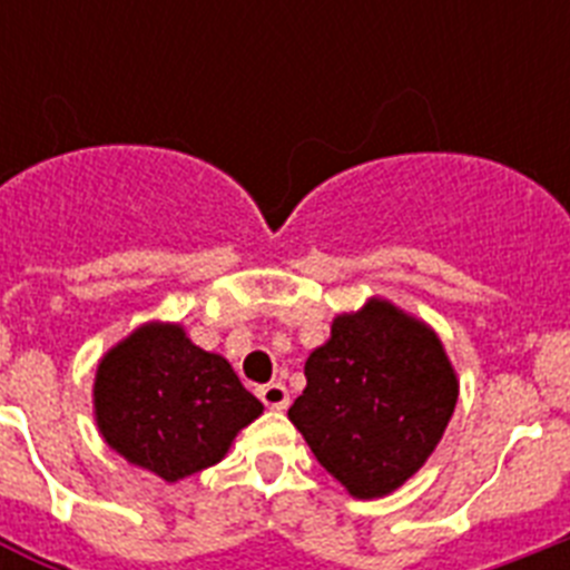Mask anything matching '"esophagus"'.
<instances>
[{
    "label": "esophagus",
    "mask_w": 570,
    "mask_h": 570,
    "mask_svg": "<svg viewBox=\"0 0 570 570\" xmlns=\"http://www.w3.org/2000/svg\"><path fill=\"white\" fill-rule=\"evenodd\" d=\"M259 400L271 407V411H285L291 405L288 387L282 382H268V385L259 387Z\"/></svg>",
    "instance_id": "1"
}]
</instances>
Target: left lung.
<instances>
[{"mask_svg":"<svg viewBox=\"0 0 570 570\" xmlns=\"http://www.w3.org/2000/svg\"><path fill=\"white\" fill-rule=\"evenodd\" d=\"M305 380L288 420L356 500L405 485L436 451L460 396L440 334L382 296L334 316Z\"/></svg>","mask_w":570,"mask_h":570,"instance_id":"obj_1","label":"left lung"}]
</instances>
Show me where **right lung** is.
I'll use <instances>...</instances> for the list:
<instances>
[{
    "label": "right lung",
    "mask_w": 570,
    "mask_h": 570,
    "mask_svg": "<svg viewBox=\"0 0 570 570\" xmlns=\"http://www.w3.org/2000/svg\"><path fill=\"white\" fill-rule=\"evenodd\" d=\"M262 411L230 362L194 345L179 322H142L105 351L94 376L102 440L165 482L225 460Z\"/></svg>",
    "instance_id": "add662e5"
}]
</instances>
